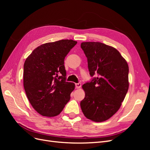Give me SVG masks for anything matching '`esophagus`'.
<instances>
[{
	"label": "esophagus",
	"instance_id": "34e87169",
	"mask_svg": "<svg viewBox=\"0 0 150 150\" xmlns=\"http://www.w3.org/2000/svg\"><path fill=\"white\" fill-rule=\"evenodd\" d=\"M75 86H76V88L77 89H79L81 87V83H76L75 84Z\"/></svg>",
	"mask_w": 150,
	"mask_h": 150
}]
</instances>
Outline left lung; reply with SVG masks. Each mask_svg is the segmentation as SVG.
<instances>
[{
  "instance_id": "8db88e82",
  "label": "left lung",
  "mask_w": 150,
  "mask_h": 150,
  "mask_svg": "<svg viewBox=\"0 0 150 150\" xmlns=\"http://www.w3.org/2000/svg\"><path fill=\"white\" fill-rule=\"evenodd\" d=\"M81 47L88 59L90 76L96 75L83 85L81 110L88 119L104 121L118 111L128 92V63L117 49L101 42H82Z\"/></svg>"
}]
</instances>
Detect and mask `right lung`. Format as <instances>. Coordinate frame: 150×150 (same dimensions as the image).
<instances>
[{
  "mask_svg": "<svg viewBox=\"0 0 150 150\" xmlns=\"http://www.w3.org/2000/svg\"><path fill=\"white\" fill-rule=\"evenodd\" d=\"M76 44L71 39L44 44L26 59L24 87L30 104L40 115H59L70 100L75 84L66 81L64 64L65 57Z\"/></svg>",
  "mask_w": 150,
  "mask_h": 150,
  "instance_id": "add662e5",
  "label": "right lung"
}]
</instances>
